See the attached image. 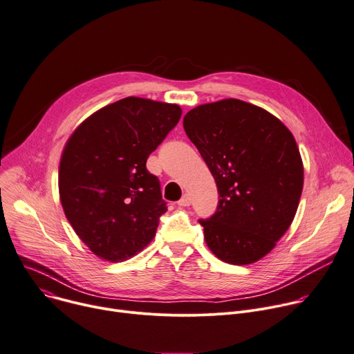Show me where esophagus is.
<instances>
[{"label": "esophagus", "instance_id": "1", "mask_svg": "<svg viewBox=\"0 0 354 354\" xmlns=\"http://www.w3.org/2000/svg\"><path fill=\"white\" fill-rule=\"evenodd\" d=\"M190 203H192V199H190V196H189V195H185V196L178 202V205H179V206H182V207L190 206Z\"/></svg>", "mask_w": 354, "mask_h": 354}]
</instances>
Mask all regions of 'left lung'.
Segmentation results:
<instances>
[{
  "label": "left lung",
  "mask_w": 354,
  "mask_h": 354,
  "mask_svg": "<svg viewBox=\"0 0 354 354\" xmlns=\"http://www.w3.org/2000/svg\"><path fill=\"white\" fill-rule=\"evenodd\" d=\"M183 128L217 185L216 213L199 220L207 247L233 266L261 260L291 226L302 195L304 164L292 133L237 99L192 109Z\"/></svg>",
  "instance_id": "obj_1"
}]
</instances>
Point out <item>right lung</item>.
<instances>
[{"instance_id": "add662e5", "label": "right lung", "mask_w": 354, "mask_h": 354, "mask_svg": "<svg viewBox=\"0 0 354 354\" xmlns=\"http://www.w3.org/2000/svg\"><path fill=\"white\" fill-rule=\"evenodd\" d=\"M180 115L178 104L125 97L87 117L63 148V212L79 239L102 260L131 259L155 237L167 203L147 159Z\"/></svg>"}]
</instances>
